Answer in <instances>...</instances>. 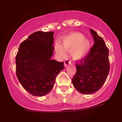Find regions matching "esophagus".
Instances as JSON below:
<instances>
[{
  "instance_id": "esophagus-1",
  "label": "esophagus",
  "mask_w": 122,
  "mask_h": 122,
  "mask_svg": "<svg viewBox=\"0 0 122 122\" xmlns=\"http://www.w3.org/2000/svg\"><path fill=\"white\" fill-rule=\"evenodd\" d=\"M70 64H71L70 60H68V59H66V60H65L64 61V66H65V67L68 66L69 65H70Z\"/></svg>"
}]
</instances>
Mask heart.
Instances as JSON below:
<instances>
[{
    "label": "heart",
    "instance_id": "1",
    "mask_svg": "<svg viewBox=\"0 0 122 122\" xmlns=\"http://www.w3.org/2000/svg\"><path fill=\"white\" fill-rule=\"evenodd\" d=\"M62 47L60 45L56 46V52L63 56L65 51H71L72 57L74 60H79L88 55L90 49L91 43L84 35L80 33H72L64 36L62 40Z\"/></svg>",
    "mask_w": 122,
    "mask_h": 122
}]
</instances>
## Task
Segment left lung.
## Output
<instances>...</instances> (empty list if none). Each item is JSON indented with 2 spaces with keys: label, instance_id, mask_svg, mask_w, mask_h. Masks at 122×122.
<instances>
[{
  "label": "left lung",
  "instance_id": "8db88e82",
  "mask_svg": "<svg viewBox=\"0 0 122 122\" xmlns=\"http://www.w3.org/2000/svg\"><path fill=\"white\" fill-rule=\"evenodd\" d=\"M95 43L89 53L79 63H76V73L72 79L74 88L82 94L95 93L105 82L110 65L109 49L98 33L90 29Z\"/></svg>",
  "mask_w": 122,
  "mask_h": 122
}]
</instances>
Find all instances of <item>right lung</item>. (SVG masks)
I'll return each instance as SVG.
<instances>
[{"label": "right lung", "mask_w": 122, "mask_h": 122, "mask_svg": "<svg viewBox=\"0 0 122 122\" xmlns=\"http://www.w3.org/2000/svg\"><path fill=\"white\" fill-rule=\"evenodd\" d=\"M54 32L38 31L22 42L16 56V71L24 89L33 96L49 93L56 77L64 69L63 62L51 59Z\"/></svg>", "instance_id": "1"}]
</instances>
